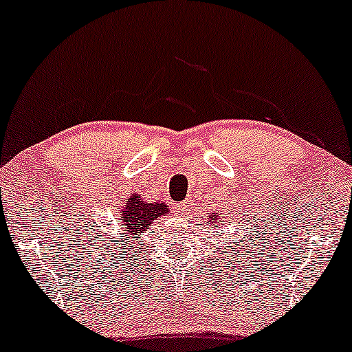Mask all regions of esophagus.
Instances as JSON below:
<instances>
[{"label":"esophagus","mask_w":352,"mask_h":352,"mask_svg":"<svg viewBox=\"0 0 352 352\" xmlns=\"http://www.w3.org/2000/svg\"><path fill=\"white\" fill-rule=\"evenodd\" d=\"M190 206H192V201L190 200H185V201H182L180 205H179V211H180V214H188L190 211Z\"/></svg>","instance_id":"esophagus-1"}]
</instances>
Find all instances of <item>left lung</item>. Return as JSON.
Wrapping results in <instances>:
<instances>
[{"mask_svg":"<svg viewBox=\"0 0 352 352\" xmlns=\"http://www.w3.org/2000/svg\"><path fill=\"white\" fill-rule=\"evenodd\" d=\"M206 219H208V224H213V228H218L219 224L223 223L221 214H219L218 211H214V213H210V217L206 218Z\"/></svg>","mask_w":352,"mask_h":352,"instance_id":"obj_1","label":"left lung"}]
</instances>
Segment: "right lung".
I'll return each mask as SVG.
<instances>
[{"mask_svg": "<svg viewBox=\"0 0 352 352\" xmlns=\"http://www.w3.org/2000/svg\"><path fill=\"white\" fill-rule=\"evenodd\" d=\"M167 205L164 201H147L144 200L141 195L133 193L128 198V201L122 205L120 211V217L116 219L120 223V231L116 232H96L98 236V249L100 252L114 254V256H124V252L133 249L135 245L139 236L146 232L151 228V224L155 219L168 214Z\"/></svg>", "mask_w": 352, "mask_h": 352, "instance_id": "add662e5", "label": "right lung"}]
</instances>
